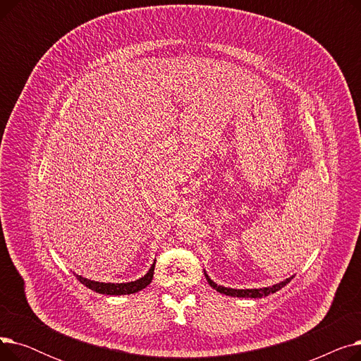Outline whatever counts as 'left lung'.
<instances>
[{
    "label": "left lung",
    "instance_id": "1",
    "mask_svg": "<svg viewBox=\"0 0 361 361\" xmlns=\"http://www.w3.org/2000/svg\"><path fill=\"white\" fill-rule=\"evenodd\" d=\"M204 276H206L207 282H209V286H211L212 288H215L218 293L225 294V295H231V297H244V298H260V297H267V295H269V294L276 293V291L281 290L282 287H286L287 283L293 279V276H291V278H287L286 281H282V282H279V283H275V286H272V287L259 288V290H257V288H253V290H234V288H226V287L218 286V283H215L209 276L206 275V272H204Z\"/></svg>",
    "mask_w": 361,
    "mask_h": 361
}]
</instances>
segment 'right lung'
I'll list each match as a JSON object with an SVG mask.
<instances>
[{"label":"right lung","mask_w":361,"mask_h":361,"mask_svg":"<svg viewBox=\"0 0 361 361\" xmlns=\"http://www.w3.org/2000/svg\"><path fill=\"white\" fill-rule=\"evenodd\" d=\"M154 271H155V262L152 264L147 274L136 281L131 282H123V283H112V282H98V281H90L87 278H83L80 275H75L83 286L90 288L92 291H97L99 294H106V295H126V294H135L143 288H146L149 283L152 282V278H154Z\"/></svg>","instance_id":"add662e5"}]
</instances>
